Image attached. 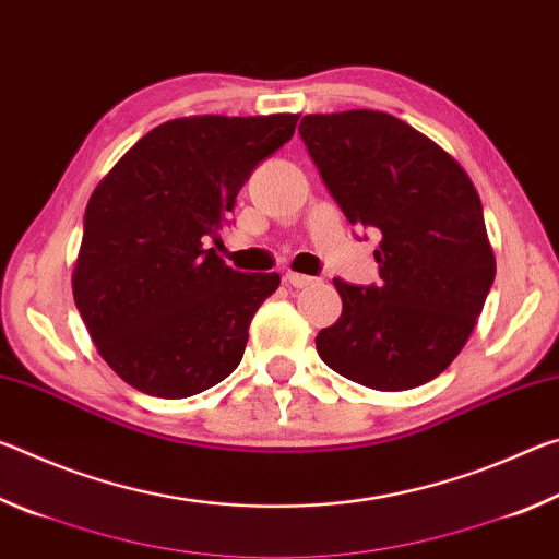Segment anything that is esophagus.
<instances>
[{
  "mask_svg": "<svg viewBox=\"0 0 559 559\" xmlns=\"http://www.w3.org/2000/svg\"><path fill=\"white\" fill-rule=\"evenodd\" d=\"M286 283L293 288H308V286H316L318 278L313 276H302V273H286Z\"/></svg>",
  "mask_w": 559,
  "mask_h": 559,
  "instance_id": "esophagus-1",
  "label": "esophagus"
}]
</instances>
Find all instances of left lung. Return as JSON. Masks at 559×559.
<instances>
[{"instance_id": "8db88e82", "label": "left lung", "mask_w": 559, "mask_h": 559, "mask_svg": "<svg viewBox=\"0 0 559 559\" xmlns=\"http://www.w3.org/2000/svg\"><path fill=\"white\" fill-rule=\"evenodd\" d=\"M298 132L349 224L382 234L377 286L333 278L343 316L318 333V355L370 390L427 384L466 345L496 278L476 187L390 112H318Z\"/></svg>"}]
</instances>
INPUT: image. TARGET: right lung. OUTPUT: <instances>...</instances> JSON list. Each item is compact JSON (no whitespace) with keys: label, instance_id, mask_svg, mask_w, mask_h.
<instances>
[{"label":"right lung","instance_id":"right-lung-1","mask_svg":"<svg viewBox=\"0 0 559 559\" xmlns=\"http://www.w3.org/2000/svg\"><path fill=\"white\" fill-rule=\"evenodd\" d=\"M298 116L167 120L93 189L73 300L122 382L185 400L226 380L278 273H239L210 239L253 169L286 145Z\"/></svg>","mask_w":559,"mask_h":559}]
</instances>
